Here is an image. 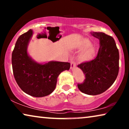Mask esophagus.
<instances>
[{
    "mask_svg": "<svg viewBox=\"0 0 129 129\" xmlns=\"http://www.w3.org/2000/svg\"><path fill=\"white\" fill-rule=\"evenodd\" d=\"M76 66V62L74 60L71 61V63H70V68L71 69H73Z\"/></svg>",
    "mask_w": 129,
    "mask_h": 129,
    "instance_id": "1",
    "label": "esophagus"
}]
</instances>
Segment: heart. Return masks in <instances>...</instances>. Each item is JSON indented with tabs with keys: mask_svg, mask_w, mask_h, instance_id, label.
<instances>
[{
	"mask_svg": "<svg viewBox=\"0 0 129 129\" xmlns=\"http://www.w3.org/2000/svg\"><path fill=\"white\" fill-rule=\"evenodd\" d=\"M91 45V42L89 39H85L83 40L82 42L79 45V48L81 49H84L90 46ZM94 53V49L93 47H89L86 50H84L80 56V59L82 61H88L92 57Z\"/></svg>",
	"mask_w": 129,
	"mask_h": 129,
	"instance_id": "1",
	"label": "heart"
}]
</instances>
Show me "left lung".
I'll return each mask as SVG.
<instances>
[{
    "mask_svg": "<svg viewBox=\"0 0 129 129\" xmlns=\"http://www.w3.org/2000/svg\"><path fill=\"white\" fill-rule=\"evenodd\" d=\"M99 40V49L92 60L77 67L85 75L84 82L77 84L82 92L89 95L101 94L113 84L119 70V53L114 39L103 32L91 33Z\"/></svg>",
    "mask_w": 129,
    "mask_h": 129,
    "instance_id": "8db88e82",
    "label": "left lung"
}]
</instances>
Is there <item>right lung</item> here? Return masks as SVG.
Instances as JSON below:
<instances>
[{"mask_svg":"<svg viewBox=\"0 0 129 129\" xmlns=\"http://www.w3.org/2000/svg\"><path fill=\"white\" fill-rule=\"evenodd\" d=\"M32 35V30L30 29L17 40L12 54V69L20 89L27 94L40 98L47 96L54 91L60 73L69 70L70 64L61 61L39 64L33 61L27 52ZM58 39L56 38V40Z\"/></svg>","mask_w":129,"mask_h":129,"instance_id":"add662e5","label":"right lung"}]
</instances>
